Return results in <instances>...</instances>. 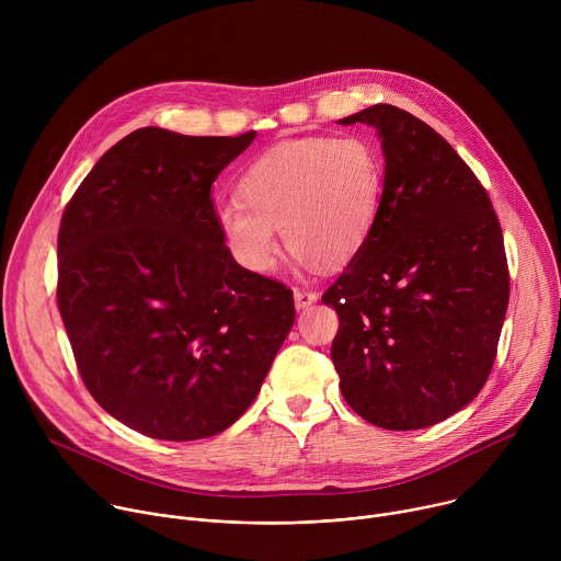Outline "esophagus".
I'll use <instances>...</instances> for the list:
<instances>
[{
  "mask_svg": "<svg viewBox=\"0 0 561 561\" xmlns=\"http://www.w3.org/2000/svg\"><path fill=\"white\" fill-rule=\"evenodd\" d=\"M293 297H295V306L299 308V310H304V308H308V306H312L314 301H317V293L314 290H306V288H295L293 290Z\"/></svg>",
  "mask_w": 561,
  "mask_h": 561,
  "instance_id": "esophagus-1",
  "label": "esophagus"
}]
</instances>
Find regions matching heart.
Segmentation results:
<instances>
[{
    "label": "heart",
    "instance_id": "b5f03b06",
    "mask_svg": "<svg viewBox=\"0 0 561 561\" xmlns=\"http://www.w3.org/2000/svg\"><path fill=\"white\" fill-rule=\"evenodd\" d=\"M383 193V162L359 135L304 137L260 154L239 180V199L215 221L228 255L253 275L277 266L279 234L306 266L348 264L366 244Z\"/></svg>",
    "mask_w": 561,
    "mask_h": 561
}]
</instances>
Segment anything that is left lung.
Wrapping results in <instances>:
<instances>
[{
    "instance_id": "1",
    "label": "left lung",
    "mask_w": 561,
    "mask_h": 561,
    "mask_svg": "<svg viewBox=\"0 0 561 561\" xmlns=\"http://www.w3.org/2000/svg\"><path fill=\"white\" fill-rule=\"evenodd\" d=\"M340 124L375 128L383 152L373 230L322 297L340 314V390L379 428H426L491 375L508 308L502 228L463 159L415 115L375 104Z\"/></svg>"
}]
</instances>
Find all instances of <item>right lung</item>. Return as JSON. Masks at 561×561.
<instances>
[{
	"label": "right lung",
	"instance_id": "add662e5",
	"mask_svg": "<svg viewBox=\"0 0 561 561\" xmlns=\"http://www.w3.org/2000/svg\"><path fill=\"white\" fill-rule=\"evenodd\" d=\"M139 128L79 184L59 226L57 304L79 375L128 428L193 442L255 402L293 293L226 251L210 186L255 139Z\"/></svg>",
	"mask_w": 561,
	"mask_h": 561
}]
</instances>
